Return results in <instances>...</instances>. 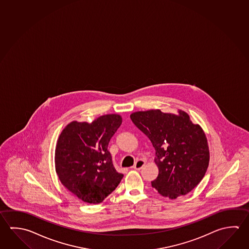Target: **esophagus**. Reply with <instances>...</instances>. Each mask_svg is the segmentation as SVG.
<instances>
[{"instance_id": "obj_1", "label": "esophagus", "mask_w": 249, "mask_h": 249, "mask_svg": "<svg viewBox=\"0 0 249 249\" xmlns=\"http://www.w3.org/2000/svg\"><path fill=\"white\" fill-rule=\"evenodd\" d=\"M144 165H145V161H143V160H137V161H135L133 168L135 170H140Z\"/></svg>"}]
</instances>
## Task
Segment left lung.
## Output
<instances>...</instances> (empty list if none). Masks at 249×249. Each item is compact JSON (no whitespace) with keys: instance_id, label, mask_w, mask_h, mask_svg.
<instances>
[{"instance_id":"obj_1","label":"left lung","mask_w":249,"mask_h":249,"mask_svg":"<svg viewBox=\"0 0 249 249\" xmlns=\"http://www.w3.org/2000/svg\"><path fill=\"white\" fill-rule=\"evenodd\" d=\"M130 119L156 149L159 173L151 182L152 187L170 199L192 192L209 165V147L202 127L182 110L178 114L159 109L138 111Z\"/></svg>"}]
</instances>
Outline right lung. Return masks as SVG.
<instances>
[{
  "label": "right lung",
  "instance_id": "add662e5",
  "mask_svg": "<svg viewBox=\"0 0 249 249\" xmlns=\"http://www.w3.org/2000/svg\"><path fill=\"white\" fill-rule=\"evenodd\" d=\"M123 123L120 114H105L92 123L73 121L62 130L55 167L62 184L79 199L100 204L123 178L114 169L108 142Z\"/></svg>",
  "mask_w": 249,
  "mask_h": 249
}]
</instances>
